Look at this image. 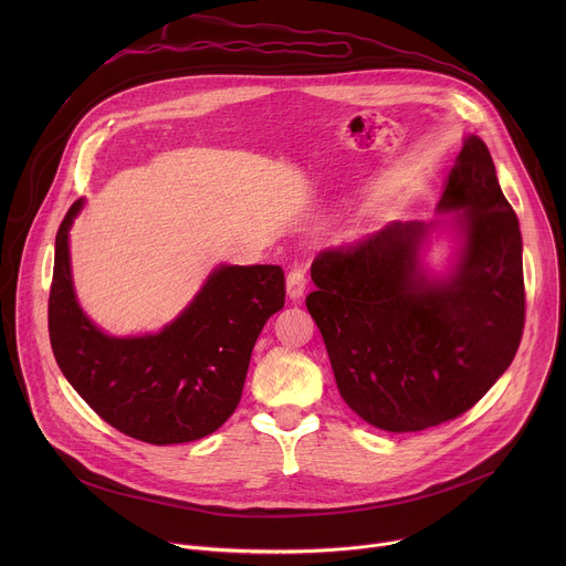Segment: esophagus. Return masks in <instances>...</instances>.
Wrapping results in <instances>:
<instances>
[{"label":"esophagus","instance_id":"obj_1","mask_svg":"<svg viewBox=\"0 0 566 566\" xmlns=\"http://www.w3.org/2000/svg\"><path fill=\"white\" fill-rule=\"evenodd\" d=\"M304 286H306V273H304V269L293 266V269L289 271V275H286V291H289V297H293V300L302 297Z\"/></svg>","mask_w":566,"mask_h":566}]
</instances>
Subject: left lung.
I'll return each instance as SVG.
<instances>
[{"instance_id": "8db88e82", "label": "left lung", "mask_w": 566, "mask_h": 566, "mask_svg": "<svg viewBox=\"0 0 566 566\" xmlns=\"http://www.w3.org/2000/svg\"><path fill=\"white\" fill-rule=\"evenodd\" d=\"M463 208L454 275L417 271L421 221H394L311 264L306 308L347 406L374 428L419 432L468 412L513 363L526 317L522 232L493 156L470 136L439 210Z\"/></svg>"}]
</instances>
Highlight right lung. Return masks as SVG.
<instances>
[{"instance_id": "add662e5", "label": "right lung", "mask_w": 566, "mask_h": 566, "mask_svg": "<svg viewBox=\"0 0 566 566\" xmlns=\"http://www.w3.org/2000/svg\"><path fill=\"white\" fill-rule=\"evenodd\" d=\"M80 208L83 201L69 208L55 234L49 338L57 367L103 421L132 439L172 446L212 434L237 408L266 319L284 306V271L221 266L160 334L109 338L80 311L71 286L66 232Z\"/></svg>"}]
</instances>
